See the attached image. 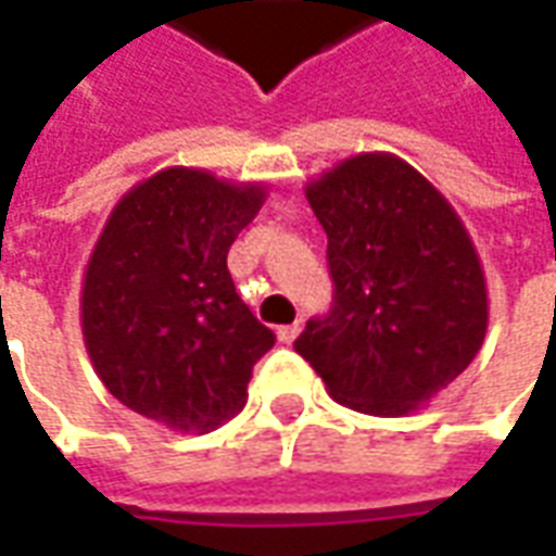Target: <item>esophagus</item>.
<instances>
[{
	"label": "esophagus",
	"mask_w": 556,
	"mask_h": 556,
	"mask_svg": "<svg viewBox=\"0 0 556 556\" xmlns=\"http://www.w3.org/2000/svg\"><path fill=\"white\" fill-rule=\"evenodd\" d=\"M300 330H303V321L285 324V327H278V339H281V342H287V345H290L293 339L300 337Z\"/></svg>",
	"instance_id": "1"
}]
</instances>
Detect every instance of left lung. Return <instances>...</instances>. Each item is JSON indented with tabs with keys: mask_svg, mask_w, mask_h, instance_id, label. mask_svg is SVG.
Segmentation results:
<instances>
[{
	"mask_svg": "<svg viewBox=\"0 0 556 556\" xmlns=\"http://www.w3.org/2000/svg\"><path fill=\"white\" fill-rule=\"evenodd\" d=\"M327 232L333 308L293 349L330 397L370 416L422 409L475 361L486 275L456 207L391 152L342 159L305 182Z\"/></svg>",
	"mask_w": 556,
	"mask_h": 556,
	"instance_id": "1",
	"label": "left lung"
}]
</instances>
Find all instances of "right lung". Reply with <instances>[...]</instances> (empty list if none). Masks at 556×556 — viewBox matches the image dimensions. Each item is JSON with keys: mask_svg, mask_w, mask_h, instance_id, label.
<instances>
[{"mask_svg": "<svg viewBox=\"0 0 556 556\" xmlns=\"http://www.w3.org/2000/svg\"><path fill=\"white\" fill-rule=\"evenodd\" d=\"M266 195V182L170 165L115 201L78 321L94 374L128 409L180 434L241 413L275 333L235 293L226 253Z\"/></svg>", "mask_w": 556, "mask_h": 556, "instance_id": "obj_1", "label": "right lung"}]
</instances>
